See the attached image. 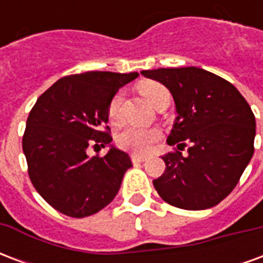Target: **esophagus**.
I'll list each match as a JSON object with an SVG mask.
<instances>
[{
    "mask_svg": "<svg viewBox=\"0 0 263 263\" xmlns=\"http://www.w3.org/2000/svg\"><path fill=\"white\" fill-rule=\"evenodd\" d=\"M131 159H132V162L137 165V163H142V162H145V160H146V156H141V155H132Z\"/></svg>",
    "mask_w": 263,
    "mask_h": 263,
    "instance_id": "esophagus-1",
    "label": "esophagus"
}]
</instances>
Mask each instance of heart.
Listing matches in <instances>:
<instances>
[{"label":"heart","mask_w":263,"mask_h":263,"mask_svg":"<svg viewBox=\"0 0 263 263\" xmlns=\"http://www.w3.org/2000/svg\"><path fill=\"white\" fill-rule=\"evenodd\" d=\"M139 91L142 92V96L146 97L149 103L154 105L159 103L163 97H167L169 92L166 90L165 86H162L160 83L156 81H146L139 84ZM122 91L115 92L111 97L108 104V118L111 124L120 125L124 121V114H122ZM160 131L158 128H143L138 125H126L117 137V143L118 146L125 149L128 152L134 155H143L148 154L152 149L155 143L159 141Z\"/></svg>","instance_id":"b5f03b06"}]
</instances>
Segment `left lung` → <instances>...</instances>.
Masks as SVG:
<instances>
[{"mask_svg":"<svg viewBox=\"0 0 263 263\" xmlns=\"http://www.w3.org/2000/svg\"><path fill=\"white\" fill-rule=\"evenodd\" d=\"M169 88L176 105L166 169L154 186L166 203L183 210L217 205L239 182L254 155L255 117L230 81L198 67L141 71Z\"/></svg>","mask_w":263,"mask_h":263,"instance_id":"8db88e82","label":"left lung"}]
</instances>
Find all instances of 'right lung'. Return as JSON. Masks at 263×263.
Segmentation results:
<instances>
[{"label":"right lung","instance_id":"1","mask_svg":"<svg viewBox=\"0 0 263 263\" xmlns=\"http://www.w3.org/2000/svg\"><path fill=\"white\" fill-rule=\"evenodd\" d=\"M138 73L87 71L62 77L37 98L26 120L22 149L33 187L59 213L83 218L108 205L132 166L128 154L111 146L108 104Z\"/></svg>","mask_w":263,"mask_h":263}]
</instances>
